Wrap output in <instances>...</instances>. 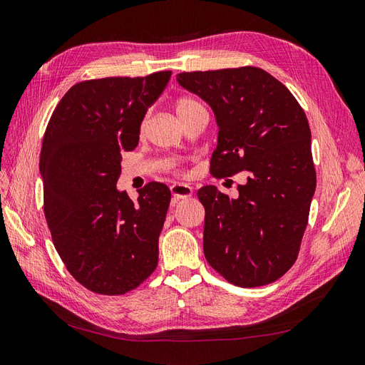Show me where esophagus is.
<instances>
[{"instance_id": "obj_1", "label": "esophagus", "mask_w": 365, "mask_h": 365, "mask_svg": "<svg viewBox=\"0 0 365 365\" xmlns=\"http://www.w3.org/2000/svg\"><path fill=\"white\" fill-rule=\"evenodd\" d=\"M171 194H173L174 200L188 199L192 195V186L185 185V183H174V185H171Z\"/></svg>"}]
</instances>
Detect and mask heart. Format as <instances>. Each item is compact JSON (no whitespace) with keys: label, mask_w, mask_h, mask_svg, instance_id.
<instances>
[{"label":"heart","mask_w":365,"mask_h":365,"mask_svg":"<svg viewBox=\"0 0 365 365\" xmlns=\"http://www.w3.org/2000/svg\"><path fill=\"white\" fill-rule=\"evenodd\" d=\"M200 106H202V105H200V103H199L197 100L190 98V97H180L179 100L175 101L174 109H175V114L179 115V118H180V117H183L185 114H188V112H191L192 109L200 108ZM142 128H143V123H142Z\"/></svg>","instance_id":"1"}]
</instances>
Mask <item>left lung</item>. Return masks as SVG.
<instances>
[{"label":"left lung","mask_w":365,"mask_h":365,"mask_svg":"<svg viewBox=\"0 0 365 365\" xmlns=\"http://www.w3.org/2000/svg\"><path fill=\"white\" fill-rule=\"evenodd\" d=\"M177 81L216 117L211 173H247L235 199L212 185L197 192L205 207V257L237 287L272 284L296 262L316 190L305 112L259 68L182 72Z\"/></svg>","instance_id":"1"}]
</instances>
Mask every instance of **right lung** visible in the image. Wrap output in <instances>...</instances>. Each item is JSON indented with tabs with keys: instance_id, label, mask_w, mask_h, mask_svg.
Masks as SVG:
<instances>
[{
	"instance_id": "obj_1",
	"label": "right lung",
	"mask_w": 365,
	"mask_h": 365,
	"mask_svg": "<svg viewBox=\"0 0 365 365\" xmlns=\"http://www.w3.org/2000/svg\"><path fill=\"white\" fill-rule=\"evenodd\" d=\"M170 71L72 86L43 137L44 216L68 272L98 294H125L151 276L171 191L151 182L137 202L117 190L121 153L138 145L146 110Z\"/></svg>"
}]
</instances>
